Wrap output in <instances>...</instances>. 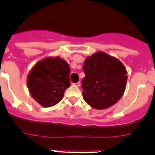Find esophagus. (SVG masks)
<instances>
[{"label":"esophagus","instance_id":"34e87169","mask_svg":"<svg viewBox=\"0 0 155 155\" xmlns=\"http://www.w3.org/2000/svg\"><path fill=\"white\" fill-rule=\"evenodd\" d=\"M75 85H76V86H77V87H80V84H81V83L80 82V81H79V82H77V83H75Z\"/></svg>","mask_w":155,"mask_h":155}]
</instances>
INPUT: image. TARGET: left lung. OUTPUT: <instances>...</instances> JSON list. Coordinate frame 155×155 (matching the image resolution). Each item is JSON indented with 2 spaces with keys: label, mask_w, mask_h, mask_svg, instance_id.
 Segmentation results:
<instances>
[{
  "label": "left lung",
  "mask_w": 155,
  "mask_h": 155,
  "mask_svg": "<svg viewBox=\"0 0 155 155\" xmlns=\"http://www.w3.org/2000/svg\"><path fill=\"white\" fill-rule=\"evenodd\" d=\"M83 70V97L91 107L107 108L120 100L125 92L127 71L117 58L99 51L85 59Z\"/></svg>",
  "instance_id": "1"
}]
</instances>
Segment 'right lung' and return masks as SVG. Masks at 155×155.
Segmentation results:
<instances>
[{"label": "right lung", "mask_w": 155, "mask_h": 155, "mask_svg": "<svg viewBox=\"0 0 155 155\" xmlns=\"http://www.w3.org/2000/svg\"><path fill=\"white\" fill-rule=\"evenodd\" d=\"M69 74L70 68L64 59L59 57L43 58L35 64L28 75L29 92L43 107L55 105L70 87Z\"/></svg>", "instance_id": "right-lung-1"}]
</instances>
